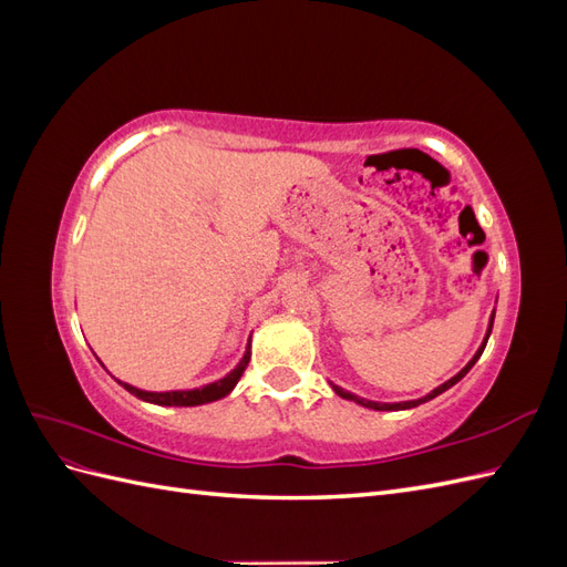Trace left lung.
Instances as JSON below:
<instances>
[{
  "label": "left lung",
  "mask_w": 567,
  "mask_h": 567,
  "mask_svg": "<svg viewBox=\"0 0 567 567\" xmlns=\"http://www.w3.org/2000/svg\"><path fill=\"white\" fill-rule=\"evenodd\" d=\"M492 323H494V317H492ZM492 331V329H489ZM487 338H489V333H487ZM487 338H485V342H483V348H480L477 350V354L471 359V362L466 364V367H463L456 375H454V379H450L447 383H442L440 388H435L431 394H425V398L423 400H416V402H400V404H379V402H369V400H359L357 398V394H350V392H346V390H342V388H338V385H333V390L340 394V398H346V400H352V402H357V404H364V406H371V409H385V411H390V409H409V406H419L421 402H425V400H433V398H437V394L440 392H444V390H447V388H452L456 381H461L463 379V375H466L468 371H471V367L477 362V359H480V354H483V350H485V346H487Z\"/></svg>",
  "instance_id": "1"
}]
</instances>
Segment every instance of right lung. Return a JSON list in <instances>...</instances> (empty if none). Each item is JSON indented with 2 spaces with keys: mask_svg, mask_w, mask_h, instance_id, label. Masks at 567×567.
<instances>
[{
  "mask_svg": "<svg viewBox=\"0 0 567 567\" xmlns=\"http://www.w3.org/2000/svg\"><path fill=\"white\" fill-rule=\"evenodd\" d=\"M248 359H250V346L241 359V364H238L227 379H221L217 383H210L205 388H198V390H188V392H146V390H136L127 383H120L125 390H130L132 394H136V398L144 400V402H153V404H165V406H196V404H205V402H215V400H221L225 394H229L234 390V385L238 383V379H241L244 369L248 367Z\"/></svg>",
  "mask_w": 567,
  "mask_h": 567,
  "instance_id": "add662e5",
  "label": "right lung"
}]
</instances>
